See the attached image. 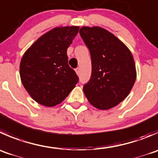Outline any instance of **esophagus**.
Wrapping results in <instances>:
<instances>
[{
  "mask_svg": "<svg viewBox=\"0 0 158 158\" xmlns=\"http://www.w3.org/2000/svg\"><path fill=\"white\" fill-rule=\"evenodd\" d=\"M76 74L78 75V76H79V74H80V69H79V68H77L76 69Z\"/></svg>",
  "mask_w": 158,
  "mask_h": 158,
  "instance_id": "esophagus-1",
  "label": "esophagus"
}]
</instances>
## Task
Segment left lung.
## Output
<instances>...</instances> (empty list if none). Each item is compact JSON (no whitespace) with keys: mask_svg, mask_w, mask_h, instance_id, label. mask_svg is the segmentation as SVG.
Segmentation results:
<instances>
[{"mask_svg":"<svg viewBox=\"0 0 158 158\" xmlns=\"http://www.w3.org/2000/svg\"><path fill=\"white\" fill-rule=\"evenodd\" d=\"M79 34L92 59L85 96L96 108L110 110L124 100L134 86L137 71L133 55L123 42L101 27L84 26Z\"/></svg>","mask_w":158,"mask_h":158,"instance_id":"obj_1","label":"left lung"}]
</instances>
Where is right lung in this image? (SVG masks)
Listing matches in <instances>:
<instances>
[{"instance_id": "obj_1", "label": "right lung", "mask_w": 158, "mask_h": 158, "mask_svg": "<svg viewBox=\"0 0 158 158\" xmlns=\"http://www.w3.org/2000/svg\"><path fill=\"white\" fill-rule=\"evenodd\" d=\"M79 26L56 27L38 38L24 52L20 76L26 91L38 103L52 107L61 103L79 81L68 65L67 48Z\"/></svg>"}]
</instances>
